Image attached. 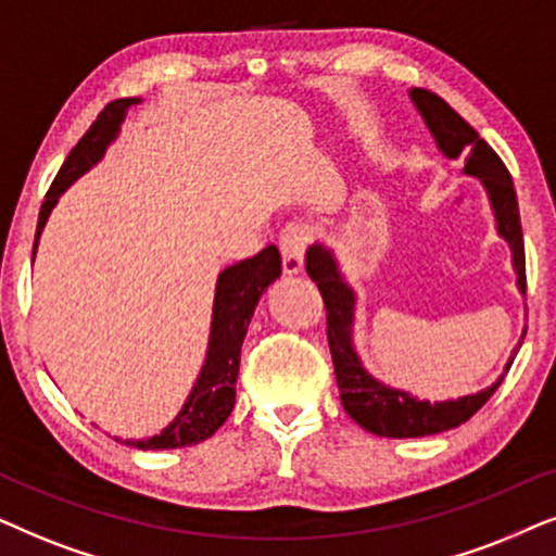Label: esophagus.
I'll list each match as a JSON object with an SVG mask.
<instances>
[{
	"label": "esophagus",
	"mask_w": 556,
	"mask_h": 556,
	"mask_svg": "<svg viewBox=\"0 0 556 556\" xmlns=\"http://www.w3.org/2000/svg\"><path fill=\"white\" fill-rule=\"evenodd\" d=\"M309 243V228L302 224H290L279 236V251H282L285 274H300L305 269V251Z\"/></svg>",
	"instance_id": "esophagus-1"
}]
</instances>
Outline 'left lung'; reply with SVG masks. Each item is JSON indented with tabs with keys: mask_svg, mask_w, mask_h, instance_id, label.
I'll return each mask as SVG.
<instances>
[{
	"mask_svg": "<svg viewBox=\"0 0 556 556\" xmlns=\"http://www.w3.org/2000/svg\"><path fill=\"white\" fill-rule=\"evenodd\" d=\"M409 99L414 109L419 111V116L425 118L438 150L447 160L463 157V173L478 177V182L483 185L495 218V231H498L501 239L510 249V266H514L516 274V287H519L521 294H527V262H523L519 201H516L514 180H510L506 165L491 150V144L480 139L478 131L455 109H450V103L442 101L440 96L429 93L425 88H412ZM305 262L309 279L317 285L325 300V309H328V343L332 366H336L340 402H343V409L351 414L353 421H358L361 427L379 434V438H429V434H440L447 432V429L460 427L501 387L503 376L508 374L523 343V336H527V330H523L519 345L510 351L503 374L491 387L480 389L476 394L445 399V402H427V399L414 396L404 389L389 387V383L376 379L374 374H368L358 351H355L353 338L355 302H358V298H355V290L343 277L336 251L328 243L317 241L307 249Z\"/></svg>",
	"mask_w": 556,
	"mask_h": 556,
	"instance_id": "obj_1",
	"label": "left lung"
}]
</instances>
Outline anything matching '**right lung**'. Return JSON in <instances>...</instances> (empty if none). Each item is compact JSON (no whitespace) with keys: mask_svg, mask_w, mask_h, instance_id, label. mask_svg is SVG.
I'll return each mask as SVG.
<instances>
[{"mask_svg":"<svg viewBox=\"0 0 556 556\" xmlns=\"http://www.w3.org/2000/svg\"><path fill=\"white\" fill-rule=\"evenodd\" d=\"M142 103V99H118L111 101L101 111L99 118L91 124L84 139L73 147L68 160L63 162L61 173L50 185L46 203L40 208L35 233V251L40 243L42 228H46L50 213L61 201V195L86 175L93 165H99L106 154L109 144L114 142L122 131L124 118L131 106ZM35 256V254H33ZM282 274V256L277 247H266L254 258L228 266L218 274L216 294H213V315H211V336L208 351H205L201 374L192 381V389L175 419L162 429L160 434L144 440H122L139 450H175L198 445L208 440L216 429L224 425L236 404V376H239L241 345L247 338L249 323L254 309L274 279Z\"/></svg>","mask_w":556,"mask_h":556,"instance_id":"obj_1","label":"right lung"}]
</instances>
